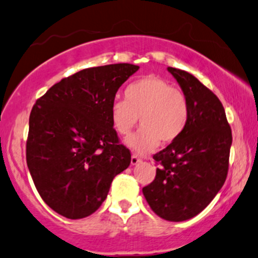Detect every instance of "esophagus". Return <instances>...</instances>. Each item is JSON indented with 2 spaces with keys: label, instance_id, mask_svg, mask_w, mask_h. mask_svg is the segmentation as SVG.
<instances>
[{
  "label": "esophagus",
  "instance_id": "esophagus-1",
  "mask_svg": "<svg viewBox=\"0 0 258 258\" xmlns=\"http://www.w3.org/2000/svg\"><path fill=\"white\" fill-rule=\"evenodd\" d=\"M132 166H135V164H138L139 162H141V160L140 158H139V156H137V155H133L132 156Z\"/></svg>",
  "mask_w": 258,
  "mask_h": 258
}]
</instances>
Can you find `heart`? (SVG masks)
Returning a JSON list of instances; mask_svg holds the SVG:
<instances>
[{"label":"heart","instance_id":"1","mask_svg":"<svg viewBox=\"0 0 258 258\" xmlns=\"http://www.w3.org/2000/svg\"><path fill=\"white\" fill-rule=\"evenodd\" d=\"M124 98L112 102V125L121 137H128L140 115L143 126L126 140L130 149L140 155L152 152L161 140L173 143L186 128L190 115L186 96L157 75H146L130 83Z\"/></svg>","mask_w":258,"mask_h":258}]
</instances>
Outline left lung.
<instances>
[{
	"label": "left lung",
	"instance_id": "left-lung-1",
	"mask_svg": "<svg viewBox=\"0 0 258 258\" xmlns=\"http://www.w3.org/2000/svg\"><path fill=\"white\" fill-rule=\"evenodd\" d=\"M187 98L186 128L156 155V178L143 187L161 218L183 222L199 215L222 189L228 174L231 129L219 98L192 74L168 67Z\"/></svg>",
	"mask_w": 258,
	"mask_h": 258
}]
</instances>
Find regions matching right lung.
Returning <instances> with one entry per match:
<instances>
[{"label":"right lung","mask_w":258,"mask_h":258,"mask_svg":"<svg viewBox=\"0 0 258 258\" xmlns=\"http://www.w3.org/2000/svg\"><path fill=\"white\" fill-rule=\"evenodd\" d=\"M139 66L83 69L54 84L29 118L27 163L41 199L69 219L92 215L132 161L109 115L121 84Z\"/></svg>","instance_id":"right-lung-1"}]
</instances>
